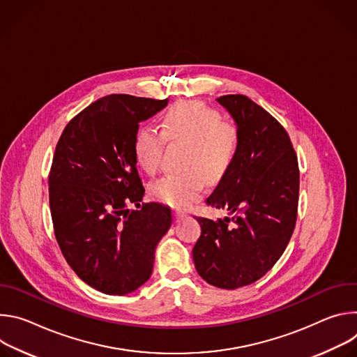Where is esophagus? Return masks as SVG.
<instances>
[{
    "label": "esophagus",
    "mask_w": 357,
    "mask_h": 357,
    "mask_svg": "<svg viewBox=\"0 0 357 357\" xmlns=\"http://www.w3.org/2000/svg\"><path fill=\"white\" fill-rule=\"evenodd\" d=\"M186 215L183 212H175V222H181Z\"/></svg>",
    "instance_id": "esophagus-1"
}]
</instances>
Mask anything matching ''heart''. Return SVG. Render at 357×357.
Here are the masks:
<instances>
[{
    "instance_id": "1",
    "label": "heart",
    "mask_w": 357,
    "mask_h": 357,
    "mask_svg": "<svg viewBox=\"0 0 357 357\" xmlns=\"http://www.w3.org/2000/svg\"><path fill=\"white\" fill-rule=\"evenodd\" d=\"M160 130L144 126L135 132V160L146 174H155L161 167L165 139L186 144L182 158L185 171L164 176L151 186V195L158 202L186 208L199 197L206 179L218 183L227 175L238 152V131L199 101L171 106L161 119Z\"/></svg>"
}]
</instances>
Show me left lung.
Here are the masks:
<instances>
[{
    "mask_svg": "<svg viewBox=\"0 0 357 357\" xmlns=\"http://www.w3.org/2000/svg\"><path fill=\"white\" fill-rule=\"evenodd\" d=\"M238 131V152L206 205L225 209L218 220L197 218L193 250L199 275L213 287L236 289L266 275L294 233L299 169L284 127L247 96L218 98Z\"/></svg>",
    "mask_w": 357,
    "mask_h": 357,
    "instance_id": "1",
    "label": "left lung"
}]
</instances>
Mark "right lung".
<instances>
[{
	"label": "right lung",
	"instance_id": "right-lung-1",
	"mask_svg": "<svg viewBox=\"0 0 357 357\" xmlns=\"http://www.w3.org/2000/svg\"><path fill=\"white\" fill-rule=\"evenodd\" d=\"M167 105L110 94L73 117L58 141L49 174L55 237L76 275L100 292L126 295L145 284L172 225L168 206L139 205L145 189L134 155L138 123Z\"/></svg>",
	"mask_w": 357,
	"mask_h": 357
}]
</instances>
